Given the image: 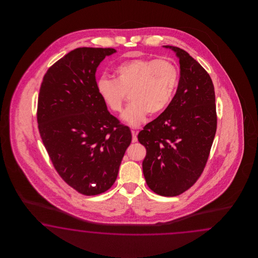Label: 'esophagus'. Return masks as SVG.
<instances>
[{"label": "esophagus", "instance_id": "esophagus-1", "mask_svg": "<svg viewBox=\"0 0 258 258\" xmlns=\"http://www.w3.org/2000/svg\"><path fill=\"white\" fill-rule=\"evenodd\" d=\"M132 134H133V143L137 142V132H135V131H132Z\"/></svg>", "mask_w": 258, "mask_h": 258}]
</instances>
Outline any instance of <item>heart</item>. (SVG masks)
<instances>
[{"label":"heart","mask_w":258,"mask_h":258,"mask_svg":"<svg viewBox=\"0 0 258 258\" xmlns=\"http://www.w3.org/2000/svg\"><path fill=\"white\" fill-rule=\"evenodd\" d=\"M180 80L177 65L169 59L133 58L120 63L114 79L99 78L96 92L113 112H120L125 94L132 103L122 113V119L133 126L142 124L150 114L156 116L170 105Z\"/></svg>","instance_id":"heart-1"}]
</instances>
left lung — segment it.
I'll list each match as a JSON object with an SVG mask.
<instances>
[{"instance_id":"1","label":"left lung","mask_w":258,"mask_h":258,"mask_svg":"<svg viewBox=\"0 0 258 258\" xmlns=\"http://www.w3.org/2000/svg\"><path fill=\"white\" fill-rule=\"evenodd\" d=\"M164 47L179 58V85L168 108L145 125L138 140L147 149V184L158 195L174 197L195 183L207 163L217 131L216 96L200 63L179 47Z\"/></svg>"}]
</instances>
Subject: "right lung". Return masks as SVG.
Masks as SVG:
<instances>
[{
	"label": "right lung",
	"instance_id": "add662e5",
	"mask_svg": "<svg viewBox=\"0 0 258 258\" xmlns=\"http://www.w3.org/2000/svg\"><path fill=\"white\" fill-rule=\"evenodd\" d=\"M113 53V48H77L48 69L39 89L42 143L63 180L83 195L111 187L132 143L130 127L109 113L96 92V69Z\"/></svg>",
	"mask_w": 258,
	"mask_h": 258
}]
</instances>
